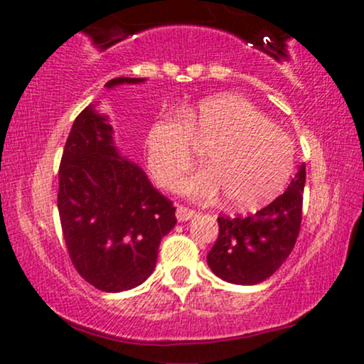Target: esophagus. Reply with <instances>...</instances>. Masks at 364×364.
<instances>
[{"label": "esophagus", "mask_w": 364, "mask_h": 364, "mask_svg": "<svg viewBox=\"0 0 364 364\" xmlns=\"http://www.w3.org/2000/svg\"><path fill=\"white\" fill-rule=\"evenodd\" d=\"M192 216H196L194 209L186 208V206H177V220L178 221H187V220H191Z\"/></svg>", "instance_id": "1"}]
</instances>
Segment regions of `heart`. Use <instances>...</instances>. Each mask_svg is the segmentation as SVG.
<instances>
[{"label": "heart", "mask_w": 364, "mask_h": 364, "mask_svg": "<svg viewBox=\"0 0 364 364\" xmlns=\"http://www.w3.org/2000/svg\"><path fill=\"white\" fill-rule=\"evenodd\" d=\"M196 146L208 148V168L187 178L182 191L200 200L225 192L237 209L274 199L294 166L293 139L238 95L211 97L151 124L146 160L155 181L172 189L198 160Z\"/></svg>", "instance_id": "heart-1"}]
</instances>
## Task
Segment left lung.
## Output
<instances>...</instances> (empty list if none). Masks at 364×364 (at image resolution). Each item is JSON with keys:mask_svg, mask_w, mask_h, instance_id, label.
<instances>
[{"mask_svg": "<svg viewBox=\"0 0 364 364\" xmlns=\"http://www.w3.org/2000/svg\"><path fill=\"white\" fill-rule=\"evenodd\" d=\"M305 165L279 198L247 216H218V240L208 254V266L233 284L266 281L291 254L301 226Z\"/></svg>", "mask_w": 364, "mask_h": 364, "instance_id": "obj_1", "label": "left lung"}]
</instances>
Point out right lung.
Instances as JSON below:
<instances>
[{"label": "right lung", "instance_id": "right-lung-1", "mask_svg": "<svg viewBox=\"0 0 364 364\" xmlns=\"http://www.w3.org/2000/svg\"><path fill=\"white\" fill-rule=\"evenodd\" d=\"M143 81L114 78L105 87ZM58 209L73 266L107 293L144 283L156 266L161 238L177 223L172 200L119 155L112 126L93 105L75 119L64 144Z\"/></svg>", "mask_w": 364, "mask_h": 364}]
</instances>
